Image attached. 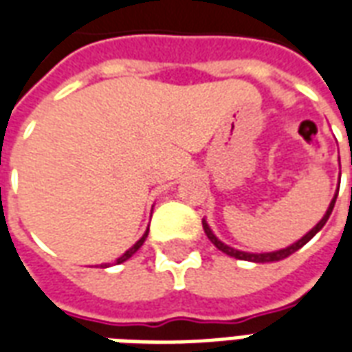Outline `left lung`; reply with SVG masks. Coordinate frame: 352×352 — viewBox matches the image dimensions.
I'll list each match as a JSON object with an SVG mask.
<instances>
[{"label":"left lung","instance_id":"8db88e82","mask_svg":"<svg viewBox=\"0 0 352 352\" xmlns=\"http://www.w3.org/2000/svg\"><path fill=\"white\" fill-rule=\"evenodd\" d=\"M336 198H338V194H336V196L332 198V201H330V206H328V209H326L324 217H322V219H320V221H318L317 224H315V226H313V228H311L309 232H307V234L302 237V239H298L296 243L288 245V247H285V249H279V251H272V252L237 251V249H234V247L222 243L221 239L214 236L213 230L209 228V224H207L206 219L201 221V224H204V230H206L207 237L211 239V243H213L214 247L219 249V251L226 252L228 256H234V258H237V260H247V262H256V264H265V262H279V260L287 258V256H290V254H294L298 249H302L303 245L307 243L309 239H313V237H315V234H317V232H320V230H322V226L326 224V221H328V219H330V214H332V209H333V206H336Z\"/></svg>","mask_w":352,"mask_h":352}]
</instances>
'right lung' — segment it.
<instances>
[{
    "instance_id": "right-lung-1",
    "label": "right lung",
    "mask_w": 352,
    "mask_h": 352,
    "mask_svg": "<svg viewBox=\"0 0 352 352\" xmlns=\"http://www.w3.org/2000/svg\"><path fill=\"white\" fill-rule=\"evenodd\" d=\"M146 236H148V228H146V232H145V234H143V237L139 239L138 243L133 245V247H130V249H128V251L124 252V254H122V256H120V258H116V264H122V262H126V260H128V258H131V256H133V254H135V252L139 251V247H141V245L145 243ZM105 265H107V264H103V267H105Z\"/></svg>"
}]
</instances>
